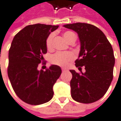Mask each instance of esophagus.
<instances>
[{"label":"esophagus","instance_id":"34e87169","mask_svg":"<svg viewBox=\"0 0 121 121\" xmlns=\"http://www.w3.org/2000/svg\"><path fill=\"white\" fill-rule=\"evenodd\" d=\"M61 70L63 71V72H64V71L67 70V69H66V68H61Z\"/></svg>","mask_w":121,"mask_h":121}]
</instances>
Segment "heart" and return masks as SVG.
I'll list each match as a JSON object with an SVG mask.
<instances>
[{"mask_svg": "<svg viewBox=\"0 0 121 121\" xmlns=\"http://www.w3.org/2000/svg\"><path fill=\"white\" fill-rule=\"evenodd\" d=\"M64 39L69 43L71 40L76 39V35L74 32L70 31L65 32L64 34ZM54 38V34H50L46 39V47L48 50H51L53 49V41ZM74 59V55L72 53L66 51V52H57L51 57V62L55 65L66 67L71 61Z\"/></svg>", "mask_w": 121, "mask_h": 121, "instance_id": "b5f03b06", "label": "heart"}]
</instances>
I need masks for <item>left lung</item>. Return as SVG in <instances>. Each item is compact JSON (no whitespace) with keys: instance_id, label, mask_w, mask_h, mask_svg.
I'll return each instance as SVG.
<instances>
[{"instance_id":"left-lung-1","label":"left lung","mask_w":121,"mask_h":121,"mask_svg":"<svg viewBox=\"0 0 121 121\" xmlns=\"http://www.w3.org/2000/svg\"><path fill=\"white\" fill-rule=\"evenodd\" d=\"M64 26L77 32L81 42L79 56L75 61L81 73L70 70L71 96L78 102H95L105 95L112 81L115 59L112 45L102 31L93 25L75 23ZM82 66L85 73L81 71Z\"/></svg>"}]
</instances>
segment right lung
<instances>
[{"instance_id":"obj_1","label":"right lung","mask_w":121,"mask_h":121,"mask_svg":"<svg viewBox=\"0 0 121 121\" xmlns=\"http://www.w3.org/2000/svg\"><path fill=\"white\" fill-rule=\"evenodd\" d=\"M58 26L29 25L16 34L9 51L8 76L16 95L31 105L48 102L53 96V87L61 75L60 66L44 71L38 66L47 53L46 39Z\"/></svg>"}]
</instances>
